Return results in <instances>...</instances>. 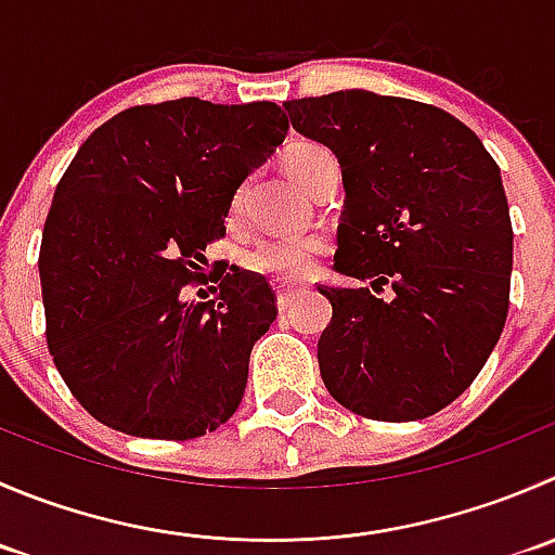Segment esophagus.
<instances>
[{
	"mask_svg": "<svg viewBox=\"0 0 555 555\" xmlns=\"http://www.w3.org/2000/svg\"><path fill=\"white\" fill-rule=\"evenodd\" d=\"M276 306L279 311H287L293 306V298L298 295V287H289V284H276Z\"/></svg>",
	"mask_w": 555,
	"mask_h": 555,
	"instance_id": "34e87169",
	"label": "esophagus"
}]
</instances>
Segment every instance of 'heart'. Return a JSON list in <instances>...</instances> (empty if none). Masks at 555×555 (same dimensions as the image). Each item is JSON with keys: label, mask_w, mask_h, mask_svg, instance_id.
I'll return each mask as SVG.
<instances>
[{"label": "heart", "mask_w": 555, "mask_h": 555, "mask_svg": "<svg viewBox=\"0 0 555 555\" xmlns=\"http://www.w3.org/2000/svg\"><path fill=\"white\" fill-rule=\"evenodd\" d=\"M320 152H325L322 146L314 143H304V146H295L293 152L284 157V168L287 173L298 181L300 186L306 184V176H309L311 159ZM241 206V192L235 195L233 208ZM327 249V238L317 230L309 233H279V235H266V238L255 241V244L246 249L244 266L251 273H260V276L273 279V282H298L306 279L317 266V257Z\"/></svg>", "instance_id": "1"}]
</instances>
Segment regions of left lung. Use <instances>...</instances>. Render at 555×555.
<instances>
[{"label":"left lung","mask_w":555,"mask_h":555,"mask_svg":"<svg viewBox=\"0 0 555 555\" xmlns=\"http://www.w3.org/2000/svg\"><path fill=\"white\" fill-rule=\"evenodd\" d=\"M341 165L336 268L320 287L327 392L369 421H423L475 382L509 309L513 222L499 165L442 107L349 89L284 102Z\"/></svg>","instance_id":"8db88e82"}]
</instances>
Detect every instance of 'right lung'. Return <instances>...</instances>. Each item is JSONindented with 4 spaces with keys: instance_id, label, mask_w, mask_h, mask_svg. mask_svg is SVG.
Listing matches in <instances>:
<instances>
[{
    "instance_id": "1",
    "label": "right lung",
    "mask_w": 555,
    "mask_h": 555,
    "mask_svg": "<svg viewBox=\"0 0 555 555\" xmlns=\"http://www.w3.org/2000/svg\"><path fill=\"white\" fill-rule=\"evenodd\" d=\"M284 134L276 102L181 96L116 113L64 170L37 260L46 338L64 385L102 426L179 442L238 409L276 295L235 268L219 273L214 300L181 304L179 293L224 238L241 181Z\"/></svg>"
}]
</instances>
